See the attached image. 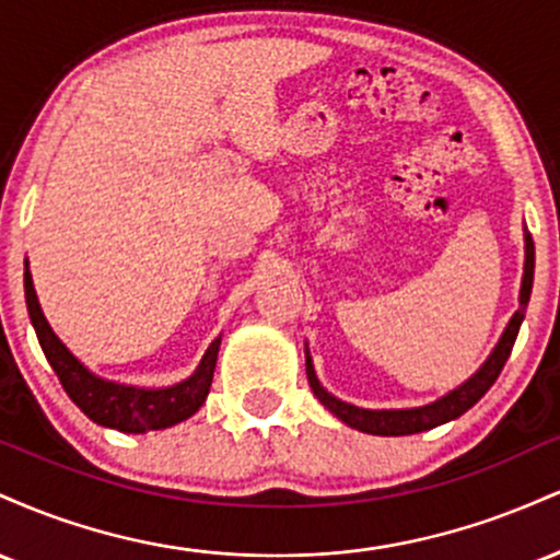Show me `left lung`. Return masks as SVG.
Listing matches in <instances>:
<instances>
[{
  "label": "left lung",
  "mask_w": 560,
  "mask_h": 560,
  "mask_svg": "<svg viewBox=\"0 0 560 560\" xmlns=\"http://www.w3.org/2000/svg\"><path fill=\"white\" fill-rule=\"evenodd\" d=\"M532 279H535V242H532V236L526 234V266H524V284H522V307L513 313L511 324L505 326L503 337H500V342L492 350V355L487 358V363L481 365L477 374L468 378L464 387L453 389L450 395L442 397V400H436L432 405H423V408H410V410H363V408H355V405L337 400V397H331L329 392L320 387L316 374H313L311 358H307V382H311V387H313V392H316L318 400L324 402L326 408H329L339 421H345L347 427L358 429V432H365V434H382V436L419 434V432H427V429L440 427V423H445V421L458 419V416H464L468 408H474V405H477L481 397H485V392L492 387L494 378H498L500 371H503L508 355H511V350H513V342H516V337H518V329H522L524 311H526V305H529Z\"/></svg>",
  "instance_id": "obj_1"
}]
</instances>
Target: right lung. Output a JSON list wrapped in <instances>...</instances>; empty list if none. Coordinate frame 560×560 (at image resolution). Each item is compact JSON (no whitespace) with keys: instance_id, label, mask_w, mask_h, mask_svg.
<instances>
[{"instance_id":"right-lung-1","label":"right lung","mask_w":560,"mask_h":560,"mask_svg":"<svg viewBox=\"0 0 560 560\" xmlns=\"http://www.w3.org/2000/svg\"><path fill=\"white\" fill-rule=\"evenodd\" d=\"M25 305H28V316L36 329L38 345H42L44 355H47L49 365H52L57 378H60L62 389H66L70 400L79 405L83 413H86L94 423H100V427H110L118 429V432L133 434L152 432V429H165L189 419L191 413H197L199 405L208 397L210 384H213V371L221 339H215V342L208 347L197 374L186 378L182 384H176V387H124V384L102 382V378L89 374V371L70 355L68 347L55 337L47 318H44L42 307H38L36 289L28 271H25Z\"/></svg>"}]
</instances>
